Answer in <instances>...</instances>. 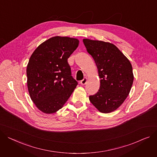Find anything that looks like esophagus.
Returning a JSON list of instances; mask_svg holds the SVG:
<instances>
[{"instance_id": "1", "label": "esophagus", "mask_w": 157, "mask_h": 157, "mask_svg": "<svg viewBox=\"0 0 157 157\" xmlns=\"http://www.w3.org/2000/svg\"><path fill=\"white\" fill-rule=\"evenodd\" d=\"M86 82H87V78H84V79H83L81 81L80 84H81V85H85L86 84Z\"/></svg>"}]
</instances>
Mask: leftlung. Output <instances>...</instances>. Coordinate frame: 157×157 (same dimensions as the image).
<instances>
[{
  "label": "left lung",
  "instance_id": "left-lung-1",
  "mask_svg": "<svg viewBox=\"0 0 157 157\" xmlns=\"http://www.w3.org/2000/svg\"><path fill=\"white\" fill-rule=\"evenodd\" d=\"M87 52L95 62L100 79L98 91L90 101L101 113L117 109L126 99L134 80L129 59L115 45L100 40L83 39Z\"/></svg>",
  "mask_w": 157,
  "mask_h": 157
}]
</instances>
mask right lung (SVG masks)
<instances>
[{
    "instance_id": "add662e5",
    "label": "right lung",
    "mask_w": 157,
    "mask_h": 157,
    "mask_svg": "<svg viewBox=\"0 0 157 157\" xmlns=\"http://www.w3.org/2000/svg\"><path fill=\"white\" fill-rule=\"evenodd\" d=\"M77 38L56 36L41 44L31 54L26 68L30 98L43 113L62 109L78 85L71 76L67 59L78 47Z\"/></svg>"
}]
</instances>
